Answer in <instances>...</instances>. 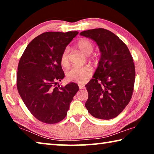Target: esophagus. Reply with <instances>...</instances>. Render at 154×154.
Instances as JSON below:
<instances>
[{
  "mask_svg": "<svg viewBox=\"0 0 154 154\" xmlns=\"http://www.w3.org/2000/svg\"><path fill=\"white\" fill-rule=\"evenodd\" d=\"M79 89L80 90H82V89H84L85 88V87H84V85H79Z\"/></svg>",
  "mask_w": 154,
  "mask_h": 154,
  "instance_id": "1",
  "label": "esophagus"
}]
</instances>
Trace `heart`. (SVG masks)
Wrapping results in <instances>:
<instances>
[{"instance_id": "obj_1", "label": "heart", "mask_w": 154, "mask_h": 154, "mask_svg": "<svg viewBox=\"0 0 154 154\" xmlns=\"http://www.w3.org/2000/svg\"><path fill=\"white\" fill-rule=\"evenodd\" d=\"M77 48L85 56H89L92 54L94 45L90 41L87 39H81L77 44ZM69 50L66 49L62 54L60 58L61 64L63 66L69 65ZM92 73V70L90 66L72 67L66 72V78L70 82L76 83H83L88 79Z\"/></svg>"}]
</instances>
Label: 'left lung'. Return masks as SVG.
I'll list each match as a JSON object with an SVG mask.
<instances>
[{"label":"left lung","instance_id":"8db88e82","mask_svg":"<svg viewBox=\"0 0 154 154\" xmlns=\"http://www.w3.org/2000/svg\"><path fill=\"white\" fill-rule=\"evenodd\" d=\"M80 35L91 38L100 49L98 67L85 88L88 98L85 104L96 118H116L129 103L133 92L135 68L126 44L104 28L83 31Z\"/></svg>","mask_w":154,"mask_h":154}]
</instances>
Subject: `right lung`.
<instances>
[{
    "mask_svg": "<svg viewBox=\"0 0 154 154\" xmlns=\"http://www.w3.org/2000/svg\"><path fill=\"white\" fill-rule=\"evenodd\" d=\"M77 31L46 32L28 44L17 67V88L23 102L35 118L56 124L66 116L70 104L79 90L73 82L56 86L64 77L62 54Z\"/></svg>",
    "mask_w": 154,
    "mask_h": 154,
    "instance_id": "obj_1",
    "label": "right lung"
}]
</instances>
